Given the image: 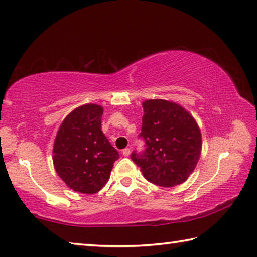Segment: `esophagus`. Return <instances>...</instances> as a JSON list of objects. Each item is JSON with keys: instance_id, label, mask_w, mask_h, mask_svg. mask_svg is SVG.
Listing matches in <instances>:
<instances>
[{"instance_id": "obj_1", "label": "esophagus", "mask_w": 257, "mask_h": 257, "mask_svg": "<svg viewBox=\"0 0 257 257\" xmlns=\"http://www.w3.org/2000/svg\"><path fill=\"white\" fill-rule=\"evenodd\" d=\"M122 154H123V156H129L130 155V149H124V150H122Z\"/></svg>"}]
</instances>
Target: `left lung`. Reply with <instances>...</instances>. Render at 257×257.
Here are the masks:
<instances>
[{"label": "left lung", "mask_w": 257, "mask_h": 257, "mask_svg": "<svg viewBox=\"0 0 257 257\" xmlns=\"http://www.w3.org/2000/svg\"><path fill=\"white\" fill-rule=\"evenodd\" d=\"M141 136L144 153L132 160L152 184L175 187L195 170L202 152V134L196 120L184 107L167 99H147Z\"/></svg>", "instance_id": "8db88e82"}]
</instances>
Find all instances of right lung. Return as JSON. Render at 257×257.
I'll return each instance as SVG.
<instances>
[{"label":"right lung","instance_id":"add662e5","mask_svg":"<svg viewBox=\"0 0 257 257\" xmlns=\"http://www.w3.org/2000/svg\"><path fill=\"white\" fill-rule=\"evenodd\" d=\"M103 107L85 104L64 118L56 133L53 164L73 191L95 194L110 179L119 153L102 132Z\"/></svg>","mask_w":257,"mask_h":257}]
</instances>
